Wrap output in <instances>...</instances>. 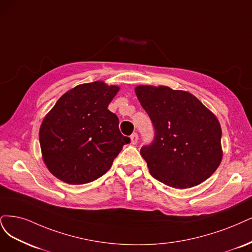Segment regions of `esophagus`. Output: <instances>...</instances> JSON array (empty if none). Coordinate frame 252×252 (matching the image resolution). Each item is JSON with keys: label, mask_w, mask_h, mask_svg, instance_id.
Listing matches in <instances>:
<instances>
[{"label": "esophagus", "mask_w": 252, "mask_h": 252, "mask_svg": "<svg viewBox=\"0 0 252 252\" xmlns=\"http://www.w3.org/2000/svg\"><path fill=\"white\" fill-rule=\"evenodd\" d=\"M138 141V134L137 133H134L131 135V143L132 144H136Z\"/></svg>", "instance_id": "esophagus-1"}]
</instances>
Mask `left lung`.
Returning a JSON list of instances; mask_svg holds the SVG:
<instances>
[{
    "label": "left lung",
    "instance_id": "left-lung-1",
    "mask_svg": "<svg viewBox=\"0 0 252 252\" xmlns=\"http://www.w3.org/2000/svg\"><path fill=\"white\" fill-rule=\"evenodd\" d=\"M135 92L155 129L153 142L140 150L150 174L180 189L208 179L223 156L222 129L214 113L186 91L138 86Z\"/></svg>",
    "mask_w": 252,
    "mask_h": 252
}]
</instances>
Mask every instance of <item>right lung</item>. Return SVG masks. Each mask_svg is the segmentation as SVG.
<instances>
[{
	"mask_svg": "<svg viewBox=\"0 0 252 252\" xmlns=\"http://www.w3.org/2000/svg\"><path fill=\"white\" fill-rule=\"evenodd\" d=\"M118 91L103 82L79 85L46 115L39 144L46 166L58 179L73 185L98 179L129 142L119 131L118 117L108 110Z\"/></svg>",
	"mask_w": 252,
	"mask_h": 252,
	"instance_id": "obj_1",
	"label": "right lung"
}]
</instances>
